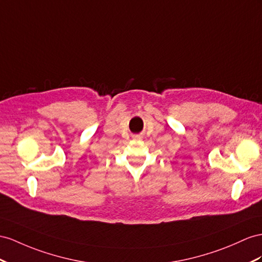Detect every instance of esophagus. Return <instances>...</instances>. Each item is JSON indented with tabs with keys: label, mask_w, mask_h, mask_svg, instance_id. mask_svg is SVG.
<instances>
[{
	"label": "esophagus",
	"mask_w": 262,
	"mask_h": 262,
	"mask_svg": "<svg viewBox=\"0 0 262 262\" xmlns=\"http://www.w3.org/2000/svg\"><path fill=\"white\" fill-rule=\"evenodd\" d=\"M134 138H135V139H138V138H140V136H134Z\"/></svg>",
	"instance_id": "1"
}]
</instances>
